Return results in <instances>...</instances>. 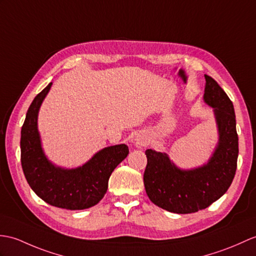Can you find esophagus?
Returning a JSON list of instances; mask_svg holds the SVG:
<instances>
[{
	"instance_id": "1",
	"label": "esophagus",
	"mask_w": 256,
	"mask_h": 256,
	"mask_svg": "<svg viewBox=\"0 0 256 256\" xmlns=\"http://www.w3.org/2000/svg\"><path fill=\"white\" fill-rule=\"evenodd\" d=\"M135 144L138 145V146H145L146 144H147V138H145V136H142V135H138V136H136L135 138Z\"/></svg>"
}]
</instances>
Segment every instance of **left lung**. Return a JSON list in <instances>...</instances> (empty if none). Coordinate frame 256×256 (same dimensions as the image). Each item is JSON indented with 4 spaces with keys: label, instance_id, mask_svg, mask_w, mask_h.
<instances>
[{
    "label": "left lung",
    "instance_id": "left-lung-1",
    "mask_svg": "<svg viewBox=\"0 0 256 256\" xmlns=\"http://www.w3.org/2000/svg\"><path fill=\"white\" fill-rule=\"evenodd\" d=\"M204 102L212 108L218 142L208 162L200 167L181 169L166 152L147 150L144 186L148 198L162 210L191 214L205 210L231 186L239 154L234 104L210 76L205 75Z\"/></svg>",
    "mask_w": 256,
    "mask_h": 256
}]
</instances>
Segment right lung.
Wrapping results in <instances>:
<instances>
[{
  "label": "right lung",
  "instance_id": "obj_1",
  "mask_svg": "<svg viewBox=\"0 0 256 256\" xmlns=\"http://www.w3.org/2000/svg\"><path fill=\"white\" fill-rule=\"evenodd\" d=\"M50 82L34 97L22 128L20 160L24 174L41 200L58 208L80 210L94 206L108 190L109 178L128 155L126 144L104 147L82 166L66 169L50 162L41 145L38 114Z\"/></svg>",
  "mask_w": 256,
  "mask_h": 256
}]
</instances>
